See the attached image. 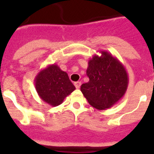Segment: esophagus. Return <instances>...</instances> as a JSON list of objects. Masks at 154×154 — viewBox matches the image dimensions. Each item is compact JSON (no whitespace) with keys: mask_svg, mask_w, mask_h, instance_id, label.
Returning <instances> with one entry per match:
<instances>
[{"mask_svg":"<svg viewBox=\"0 0 154 154\" xmlns=\"http://www.w3.org/2000/svg\"><path fill=\"white\" fill-rule=\"evenodd\" d=\"M81 85H82V82H77L74 83V85L75 87L77 88V89H79L80 86H81Z\"/></svg>","mask_w":154,"mask_h":154,"instance_id":"obj_1","label":"esophagus"}]
</instances>
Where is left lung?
<instances>
[{
  "instance_id": "8db88e82",
  "label": "left lung",
  "mask_w": 154,
  "mask_h": 154,
  "mask_svg": "<svg viewBox=\"0 0 154 154\" xmlns=\"http://www.w3.org/2000/svg\"><path fill=\"white\" fill-rule=\"evenodd\" d=\"M94 55L88 62L86 74L89 81L82 84L81 91L89 105L104 110L117 103L125 94L129 77L117 58L105 51Z\"/></svg>"
}]
</instances>
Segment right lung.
<instances>
[{
    "label": "right lung",
    "mask_w": 154,
    "mask_h": 154,
    "mask_svg": "<svg viewBox=\"0 0 154 154\" xmlns=\"http://www.w3.org/2000/svg\"><path fill=\"white\" fill-rule=\"evenodd\" d=\"M35 88L41 98L53 107L60 105L64 99L75 90L67 72L57 65H49L35 77Z\"/></svg>",
    "instance_id": "add662e5"
}]
</instances>
